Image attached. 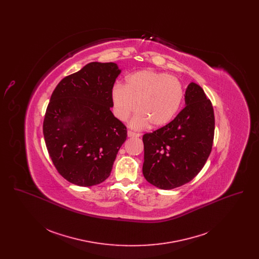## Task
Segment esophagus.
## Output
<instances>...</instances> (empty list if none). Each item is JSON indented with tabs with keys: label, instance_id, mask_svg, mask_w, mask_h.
Returning a JSON list of instances; mask_svg holds the SVG:
<instances>
[{
	"label": "esophagus",
	"instance_id": "obj_1",
	"mask_svg": "<svg viewBox=\"0 0 259 259\" xmlns=\"http://www.w3.org/2000/svg\"><path fill=\"white\" fill-rule=\"evenodd\" d=\"M127 136H128L129 138H138V137H140V134L135 133V132H132V131H128V132H127Z\"/></svg>",
	"mask_w": 259,
	"mask_h": 259
}]
</instances>
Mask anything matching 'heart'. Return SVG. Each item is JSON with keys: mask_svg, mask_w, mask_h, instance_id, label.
Here are the masks:
<instances>
[{"mask_svg": "<svg viewBox=\"0 0 259 259\" xmlns=\"http://www.w3.org/2000/svg\"><path fill=\"white\" fill-rule=\"evenodd\" d=\"M184 99L181 81L169 74L150 70L139 71L126 77V84H116L111 90L113 112L120 120L140 111L130 125L141 129L149 122L154 127L170 123Z\"/></svg>", "mask_w": 259, "mask_h": 259, "instance_id": "b5f03b06", "label": "heart"}]
</instances>
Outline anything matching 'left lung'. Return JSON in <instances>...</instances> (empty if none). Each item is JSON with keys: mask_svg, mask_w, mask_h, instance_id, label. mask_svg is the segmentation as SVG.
<instances>
[{"mask_svg": "<svg viewBox=\"0 0 259 259\" xmlns=\"http://www.w3.org/2000/svg\"><path fill=\"white\" fill-rule=\"evenodd\" d=\"M185 102V109L170 123L143 136V174L160 189L189 183L204 167L212 147L214 114L202 87L190 82Z\"/></svg>", "mask_w": 259, "mask_h": 259, "instance_id": "obj_1", "label": "left lung"}]
</instances>
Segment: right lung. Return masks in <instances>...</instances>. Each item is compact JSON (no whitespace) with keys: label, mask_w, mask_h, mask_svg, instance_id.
<instances>
[{"label":"right lung","mask_w":259,"mask_h":259,"mask_svg":"<svg viewBox=\"0 0 259 259\" xmlns=\"http://www.w3.org/2000/svg\"><path fill=\"white\" fill-rule=\"evenodd\" d=\"M121 73L115 63L92 62L54 89L44 120V137L55 168L79 186L103 183L127 131L111 112V90Z\"/></svg>","instance_id":"right-lung-1"}]
</instances>
